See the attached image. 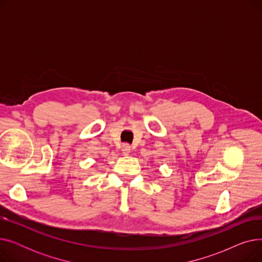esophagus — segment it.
Segmentation results:
<instances>
[{
  "label": "esophagus",
  "mask_w": 262,
  "mask_h": 262,
  "mask_svg": "<svg viewBox=\"0 0 262 262\" xmlns=\"http://www.w3.org/2000/svg\"><path fill=\"white\" fill-rule=\"evenodd\" d=\"M122 153L123 155H129L130 153V146L128 144H123L122 145Z\"/></svg>",
  "instance_id": "obj_1"
}]
</instances>
